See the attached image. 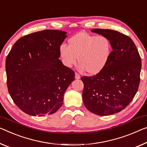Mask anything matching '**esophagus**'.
<instances>
[{
    "label": "esophagus",
    "mask_w": 147,
    "mask_h": 147,
    "mask_svg": "<svg viewBox=\"0 0 147 147\" xmlns=\"http://www.w3.org/2000/svg\"><path fill=\"white\" fill-rule=\"evenodd\" d=\"M80 78H81L80 76L79 75L78 73H76L75 74V78L76 79H77V80H79V79H80Z\"/></svg>",
    "instance_id": "1"
}]
</instances>
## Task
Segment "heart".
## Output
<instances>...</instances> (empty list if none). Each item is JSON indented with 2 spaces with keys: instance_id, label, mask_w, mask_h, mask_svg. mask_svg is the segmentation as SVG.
I'll list each match as a JSON object with an SVG mask.
<instances>
[{
  "instance_id": "1",
  "label": "heart",
  "mask_w": 147,
  "mask_h": 147,
  "mask_svg": "<svg viewBox=\"0 0 147 147\" xmlns=\"http://www.w3.org/2000/svg\"><path fill=\"white\" fill-rule=\"evenodd\" d=\"M112 51V42L109 38L81 32L68 40V46L60 45L59 55L67 67L76 64L78 57L79 69L96 75L107 65Z\"/></svg>"
}]
</instances>
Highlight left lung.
<instances>
[{"mask_svg": "<svg viewBox=\"0 0 147 147\" xmlns=\"http://www.w3.org/2000/svg\"><path fill=\"white\" fill-rule=\"evenodd\" d=\"M92 33L109 38L112 51L102 71L92 77H82L85 107L98 116L121 111L131 102L138 90L141 58L134 41L111 29H93Z\"/></svg>", "mask_w": 147, "mask_h": 147, "instance_id": "8db88e82", "label": "left lung"}]
</instances>
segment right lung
Returning <instances> with one entry per match:
<instances>
[{
  "label": "right lung",
  "instance_id": "obj_1",
  "mask_svg": "<svg viewBox=\"0 0 147 147\" xmlns=\"http://www.w3.org/2000/svg\"><path fill=\"white\" fill-rule=\"evenodd\" d=\"M66 34L51 29L31 33L18 40L6 57L9 94L16 105L30 116L55 113L74 81V71L58 59Z\"/></svg>",
  "mask_w": 147,
  "mask_h": 147
}]
</instances>
